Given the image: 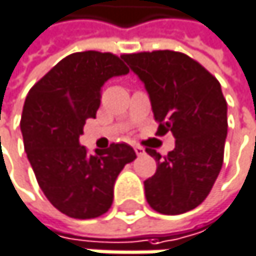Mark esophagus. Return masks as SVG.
<instances>
[{
    "label": "esophagus",
    "instance_id": "obj_1",
    "mask_svg": "<svg viewBox=\"0 0 256 256\" xmlns=\"http://www.w3.org/2000/svg\"><path fill=\"white\" fill-rule=\"evenodd\" d=\"M135 153H136L138 156H142V154H146V150H144L141 146H135Z\"/></svg>",
    "mask_w": 256,
    "mask_h": 256
}]
</instances>
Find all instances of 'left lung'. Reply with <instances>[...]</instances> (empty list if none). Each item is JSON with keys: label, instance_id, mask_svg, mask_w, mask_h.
I'll return each instance as SVG.
<instances>
[{"label": "left lung", "instance_id": "obj_1", "mask_svg": "<svg viewBox=\"0 0 256 256\" xmlns=\"http://www.w3.org/2000/svg\"><path fill=\"white\" fill-rule=\"evenodd\" d=\"M121 58L144 82L150 96L158 135L172 132L176 148L158 162L144 182L146 198L162 214H182L210 194L224 164L228 130L226 100L219 80L198 61L176 50L124 54Z\"/></svg>", "mask_w": 256, "mask_h": 256}]
</instances>
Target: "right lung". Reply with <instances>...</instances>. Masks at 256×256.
Here are the masks:
<instances>
[{"mask_svg": "<svg viewBox=\"0 0 256 256\" xmlns=\"http://www.w3.org/2000/svg\"><path fill=\"white\" fill-rule=\"evenodd\" d=\"M121 56L85 50L70 54L30 90L20 118L26 158L49 202L68 218L94 219L114 200V184L136 159L129 144L88 154L79 144L88 118H96L104 82L127 74Z\"/></svg>", "mask_w": 256, "mask_h": 256, "instance_id": "1", "label": "right lung"}]
</instances>
